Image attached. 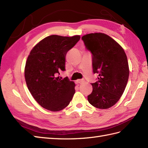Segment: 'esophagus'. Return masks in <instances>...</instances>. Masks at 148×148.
I'll list each match as a JSON object with an SVG mask.
<instances>
[{"mask_svg": "<svg viewBox=\"0 0 148 148\" xmlns=\"http://www.w3.org/2000/svg\"><path fill=\"white\" fill-rule=\"evenodd\" d=\"M84 82V80H83V79H79V80L76 81V83L77 84H82Z\"/></svg>", "mask_w": 148, "mask_h": 148, "instance_id": "34e87169", "label": "esophagus"}]
</instances>
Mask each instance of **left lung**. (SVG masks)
Segmentation results:
<instances>
[{
    "instance_id": "1",
    "label": "left lung",
    "mask_w": 148,
    "mask_h": 148,
    "mask_svg": "<svg viewBox=\"0 0 148 148\" xmlns=\"http://www.w3.org/2000/svg\"><path fill=\"white\" fill-rule=\"evenodd\" d=\"M81 39L92 54L93 73L99 75L91 84L92 92L88 100L97 108L108 109L119 100L127 85L130 71L126 53L105 34H89Z\"/></svg>"
}]
</instances>
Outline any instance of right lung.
<instances>
[{"label":"right lung","instance_id":"right-lung-1","mask_svg":"<svg viewBox=\"0 0 148 148\" xmlns=\"http://www.w3.org/2000/svg\"><path fill=\"white\" fill-rule=\"evenodd\" d=\"M80 38L79 36H48L40 41L28 56L24 73L26 84L38 104L47 110H62L73 99L74 82L59 75L66 71L67 52Z\"/></svg>","mask_w":148,"mask_h":148}]
</instances>
